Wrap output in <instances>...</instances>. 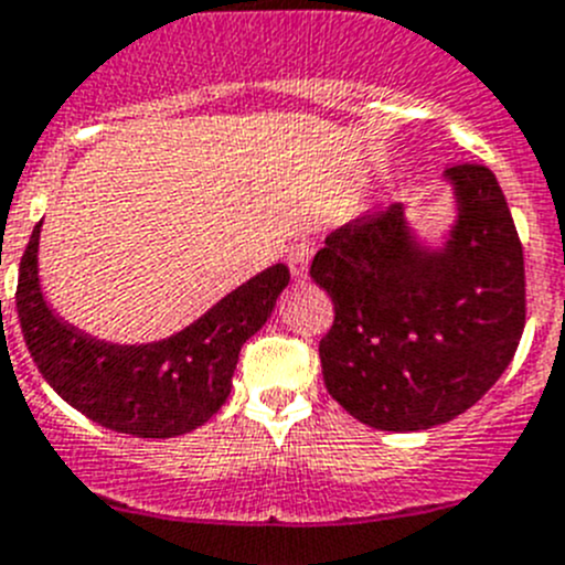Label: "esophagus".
<instances>
[{
    "label": "esophagus",
    "mask_w": 565,
    "mask_h": 565,
    "mask_svg": "<svg viewBox=\"0 0 565 565\" xmlns=\"http://www.w3.org/2000/svg\"><path fill=\"white\" fill-rule=\"evenodd\" d=\"M310 257H313V243L310 241H299L288 248V268H291L294 277H305L310 266Z\"/></svg>",
    "instance_id": "34e87169"
}]
</instances>
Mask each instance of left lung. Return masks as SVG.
<instances>
[{"mask_svg": "<svg viewBox=\"0 0 565 565\" xmlns=\"http://www.w3.org/2000/svg\"><path fill=\"white\" fill-rule=\"evenodd\" d=\"M459 224L428 255L403 206L366 212L330 232L310 279L333 299L319 341L324 386L355 420L423 431L454 420L501 377L526 322L524 248L490 168H448Z\"/></svg>", "mask_w": 565, "mask_h": 565, "instance_id": "left-lung-1", "label": "left lung"}]
</instances>
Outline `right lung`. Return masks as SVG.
Masks as SVG:
<instances>
[{"instance_id": "right-lung-1", "label": "right lung", "mask_w": 565, "mask_h": 565, "mask_svg": "<svg viewBox=\"0 0 565 565\" xmlns=\"http://www.w3.org/2000/svg\"><path fill=\"white\" fill-rule=\"evenodd\" d=\"M35 224L19 266L15 310L44 381L70 406L111 431L179 437L224 406L241 347L266 324L288 268L271 266L221 299L188 330L157 344H106L66 324L39 288Z\"/></svg>"}]
</instances>
